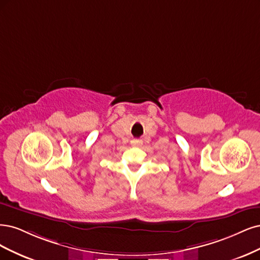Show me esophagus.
Here are the masks:
<instances>
[{
  "label": "esophagus",
  "mask_w": 260,
  "mask_h": 260,
  "mask_svg": "<svg viewBox=\"0 0 260 260\" xmlns=\"http://www.w3.org/2000/svg\"><path fill=\"white\" fill-rule=\"evenodd\" d=\"M132 146L133 147H141L142 146V140L141 139H134V140H132Z\"/></svg>",
  "instance_id": "1"
}]
</instances>
